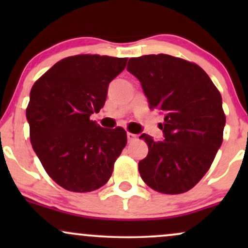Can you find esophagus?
I'll list each match as a JSON object with an SVG mask.
<instances>
[{"instance_id":"1","label":"esophagus","mask_w":248,"mask_h":248,"mask_svg":"<svg viewBox=\"0 0 248 248\" xmlns=\"http://www.w3.org/2000/svg\"><path fill=\"white\" fill-rule=\"evenodd\" d=\"M136 139H138V135H135V134H133V133H127V140H128V142L135 141Z\"/></svg>"}]
</instances>
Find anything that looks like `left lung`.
<instances>
[{
    "instance_id": "1",
    "label": "left lung",
    "mask_w": 248,
    "mask_h": 248,
    "mask_svg": "<svg viewBox=\"0 0 248 248\" xmlns=\"http://www.w3.org/2000/svg\"><path fill=\"white\" fill-rule=\"evenodd\" d=\"M128 72L141 82L150 108L164 114L163 141L142 134L148 155L139 171L155 191H189L211 167L223 142L225 118L221 95L197 64L169 55L130 58Z\"/></svg>"
}]
</instances>
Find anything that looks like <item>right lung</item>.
Masks as SVG:
<instances>
[{
    "label": "right lung",
    "instance_id": "obj_1",
    "mask_svg": "<svg viewBox=\"0 0 248 248\" xmlns=\"http://www.w3.org/2000/svg\"><path fill=\"white\" fill-rule=\"evenodd\" d=\"M127 58L78 55L62 59L33 84L27 108L30 141L45 171L69 191L90 192L107 183L127 143L124 128L90 119L106 101L109 82Z\"/></svg>",
    "mask_w": 248,
    "mask_h": 248
}]
</instances>
